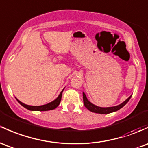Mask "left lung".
Instances as JSON below:
<instances>
[{
    "instance_id": "1",
    "label": "left lung",
    "mask_w": 148,
    "mask_h": 148,
    "mask_svg": "<svg viewBox=\"0 0 148 148\" xmlns=\"http://www.w3.org/2000/svg\"><path fill=\"white\" fill-rule=\"evenodd\" d=\"M131 95L129 98L126 99L124 103L120 104V105H117V106L110 107V108H100V107L96 106V105L92 104L90 101H88V100L87 99L86 96V94L84 93V92H83V100H84V106H85L88 110H90V112H92L98 113V114H109V113H112V112H114L117 111V110H119V109L123 108V107H124V105L129 102V100H130V98H131Z\"/></svg>"
}]
</instances>
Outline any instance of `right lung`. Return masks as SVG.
<instances>
[{
    "label": "right lung",
    "mask_w": 148,
    "mask_h": 148,
    "mask_svg": "<svg viewBox=\"0 0 148 148\" xmlns=\"http://www.w3.org/2000/svg\"><path fill=\"white\" fill-rule=\"evenodd\" d=\"M63 90H64V89L62 90V92L59 95V96H58L56 100H53V101L51 102V103L46 104V105H41V106H31V105H25V104L22 103V102H20L19 100H17H17L18 101V103L20 104L21 105H22L24 108H27V110H32V111H48V110H54V109H56L57 107L60 105V101H61L62 95Z\"/></svg>",
    "instance_id": "add662e5"
}]
</instances>
